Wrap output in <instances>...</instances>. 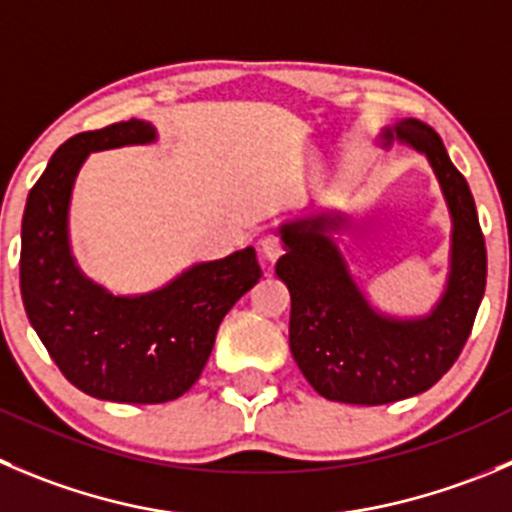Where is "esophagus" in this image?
<instances>
[{
	"label": "esophagus",
	"mask_w": 512,
	"mask_h": 512,
	"mask_svg": "<svg viewBox=\"0 0 512 512\" xmlns=\"http://www.w3.org/2000/svg\"><path fill=\"white\" fill-rule=\"evenodd\" d=\"M261 256H264L266 261H271V264H274L276 259H279L281 253H284V246H281V241L276 236H266V238H261Z\"/></svg>",
	"instance_id": "1"
}]
</instances>
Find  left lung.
Wrapping results in <instances>:
<instances>
[{
  "label": "left lung",
  "mask_w": 512,
  "mask_h": 512,
  "mask_svg": "<svg viewBox=\"0 0 512 512\" xmlns=\"http://www.w3.org/2000/svg\"><path fill=\"white\" fill-rule=\"evenodd\" d=\"M377 143L425 155L450 213L447 281L427 314H387L369 301L339 241L347 213L321 208L279 226L286 253L276 276L291 294V357L321 397L347 405H387L430 389L460 357L488 274L470 186L440 135L405 118L382 128Z\"/></svg>",
  "instance_id": "1"
}]
</instances>
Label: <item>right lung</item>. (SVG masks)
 <instances>
[{
  "instance_id": "right-lung-1",
  "label": "right lung",
  "mask_w": 512,
  "mask_h": 512,
  "mask_svg": "<svg viewBox=\"0 0 512 512\" xmlns=\"http://www.w3.org/2000/svg\"><path fill=\"white\" fill-rule=\"evenodd\" d=\"M155 140V125L135 118L75 135L55 150L22 218L19 286L29 324L77 389L128 405L186 394L211 357L223 316L261 279L253 246L188 266L145 294H115L77 266L70 203L80 168L90 153Z\"/></svg>"
}]
</instances>
